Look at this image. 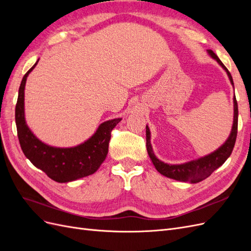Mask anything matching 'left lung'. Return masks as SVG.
Here are the masks:
<instances>
[{"label": "left lung", "instance_id": "8db88e82", "mask_svg": "<svg viewBox=\"0 0 251 251\" xmlns=\"http://www.w3.org/2000/svg\"><path fill=\"white\" fill-rule=\"evenodd\" d=\"M207 53L211 58H214L216 62L225 70L227 75H228L230 83L233 87V80L231 77V74L229 73L228 70L226 69V67L223 65V63L211 50H207ZM146 128H147L146 134H147L148 154L151 158V162H153L155 169L161 175H163V176L168 178L181 181V182L198 183V182L206 179L208 176H210L211 173L216 171L218 168H220V166L227 160V158L231 155V151L233 150L235 138H237V133H238V102H237V100H235V95H234L233 96V123H232L231 131L228 138L225 140V142L221 147L212 151V153L185 163L170 164V163H165L161 161L160 159H158L154 154L153 148H151V131L148 125Z\"/></svg>", "mask_w": 251, "mask_h": 251}]
</instances>
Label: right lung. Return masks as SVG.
<instances>
[{"mask_svg": "<svg viewBox=\"0 0 251 251\" xmlns=\"http://www.w3.org/2000/svg\"><path fill=\"white\" fill-rule=\"evenodd\" d=\"M37 63L39 59L23 77L16 105L18 137L23 153L35 168L59 183H67L94 174L108 155L111 132L121 118L104 121L89 139L75 147L57 148L41 141L30 130L25 119L26 80Z\"/></svg>", "mask_w": 251, "mask_h": 251, "instance_id": "obj_1", "label": "right lung"}]
</instances>
